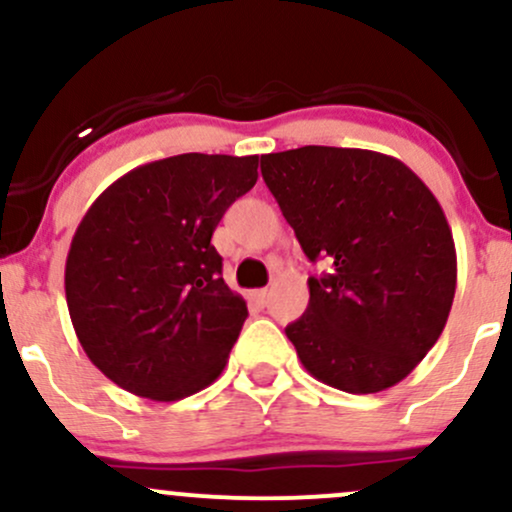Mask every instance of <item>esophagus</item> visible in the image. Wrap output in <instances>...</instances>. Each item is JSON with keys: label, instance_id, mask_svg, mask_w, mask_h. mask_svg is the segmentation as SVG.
I'll use <instances>...</instances> for the list:
<instances>
[{"label": "esophagus", "instance_id": "esophagus-1", "mask_svg": "<svg viewBox=\"0 0 512 512\" xmlns=\"http://www.w3.org/2000/svg\"><path fill=\"white\" fill-rule=\"evenodd\" d=\"M250 298L257 305H264V303H267V298H269V291L267 289H255V291H250Z\"/></svg>", "mask_w": 512, "mask_h": 512}]
</instances>
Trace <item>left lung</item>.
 <instances>
[{
    "mask_svg": "<svg viewBox=\"0 0 512 512\" xmlns=\"http://www.w3.org/2000/svg\"><path fill=\"white\" fill-rule=\"evenodd\" d=\"M262 178L310 262V303L286 327L320 383L370 395L438 342L457 286L455 240L426 182L395 156L301 146L262 156Z\"/></svg>",
    "mask_w": 512,
    "mask_h": 512,
    "instance_id": "obj_1",
    "label": "left lung"
}]
</instances>
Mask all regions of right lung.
Returning a JSON list of instances; mask_svg holds the SVG:
<instances>
[{
	"mask_svg": "<svg viewBox=\"0 0 512 512\" xmlns=\"http://www.w3.org/2000/svg\"><path fill=\"white\" fill-rule=\"evenodd\" d=\"M260 156L180 154L117 178L76 226L64 293L105 378L175 402L226 368L248 305L221 276L211 233L252 190Z\"/></svg>",
	"mask_w": 512,
	"mask_h": 512,
	"instance_id": "add662e5",
	"label": "right lung"
}]
</instances>
